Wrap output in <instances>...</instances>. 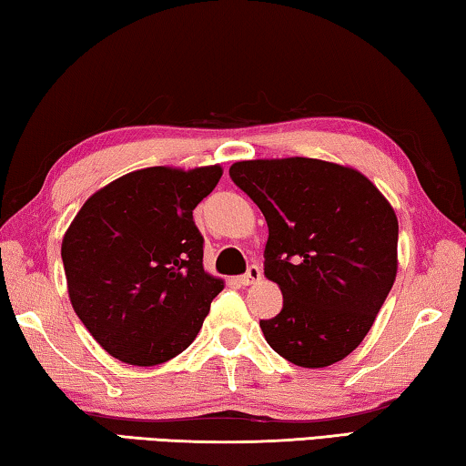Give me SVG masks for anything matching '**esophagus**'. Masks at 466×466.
<instances>
[{"label": "esophagus", "instance_id": "1", "mask_svg": "<svg viewBox=\"0 0 466 466\" xmlns=\"http://www.w3.org/2000/svg\"><path fill=\"white\" fill-rule=\"evenodd\" d=\"M260 279H262V270L258 268V266L254 264V266H249L248 272L241 274V277H239L238 280H239V283H241L243 287H248V285L258 283V280H260Z\"/></svg>", "mask_w": 466, "mask_h": 466}]
</instances>
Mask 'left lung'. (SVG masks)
<instances>
[{
    "instance_id": "left-lung-1",
    "label": "left lung",
    "mask_w": 466,
    "mask_h": 466,
    "mask_svg": "<svg viewBox=\"0 0 466 466\" xmlns=\"http://www.w3.org/2000/svg\"><path fill=\"white\" fill-rule=\"evenodd\" d=\"M228 175L268 223L264 274L283 309L260 319L268 345L299 368H326L361 345L399 268V220L350 167L319 158H256Z\"/></svg>"
}]
</instances>
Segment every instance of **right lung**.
I'll list each match as a JSON object with an SVG mask.
<instances>
[{
	"label": "right lung",
	"mask_w": 466,
	"mask_h": 466,
	"mask_svg": "<svg viewBox=\"0 0 466 466\" xmlns=\"http://www.w3.org/2000/svg\"><path fill=\"white\" fill-rule=\"evenodd\" d=\"M223 175L220 165L148 167L84 202L61 241L72 308L116 360L150 368L200 332L225 283L204 270L192 212Z\"/></svg>",
	"instance_id": "add662e5"
}]
</instances>
